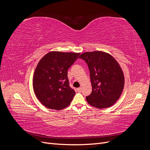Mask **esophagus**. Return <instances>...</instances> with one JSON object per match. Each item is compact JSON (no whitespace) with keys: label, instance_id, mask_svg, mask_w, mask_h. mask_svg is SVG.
Instances as JSON below:
<instances>
[{"label":"esophagus","instance_id":"34e87169","mask_svg":"<svg viewBox=\"0 0 150 150\" xmlns=\"http://www.w3.org/2000/svg\"><path fill=\"white\" fill-rule=\"evenodd\" d=\"M81 90H82V89H81V88H79L77 89V91H78V92H81Z\"/></svg>","mask_w":150,"mask_h":150}]
</instances>
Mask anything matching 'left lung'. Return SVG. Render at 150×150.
I'll list each match as a JSON object with an SVG mask.
<instances>
[{
  "instance_id": "1",
  "label": "left lung",
  "mask_w": 150,
  "mask_h": 150,
  "mask_svg": "<svg viewBox=\"0 0 150 150\" xmlns=\"http://www.w3.org/2000/svg\"><path fill=\"white\" fill-rule=\"evenodd\" d=\"M79 58L88 66L92 92L86 99L88 103L99 109L113 105L121 96L125 78L121 68L110 54L102 51L86 52Z\"/></svg>"
}]
</instances>
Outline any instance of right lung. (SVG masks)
I'll return each instance as SVG.
<instances>
[{
    "instance_id": "add662e5",
    "label": "right lung",
    "mask_w": 150,
    "mask_h": 150,
    "mask_svg": "<svg viewBox=\"0 0 150 150\" xmlns=\"http://www.w3.org/2000/svg\"><path fill=\"white\" fill-rule=\"evenodd\" d=\"M79 54L52 51L40 60L33 83L36 97L44 106L60 110L69 105L76 93L69 86L67 70Z\"/></svg>"
}]
</instances>
